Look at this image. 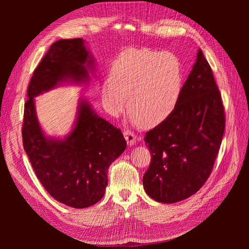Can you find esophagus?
<instances>
[{
	"mask_svg": "<svg viewBox=\"0 0 249 249\" xmlns=\"http://www.w3.org/2000/svg\"><path fill=\"white\" fill-rule=\"evenodd\" d=\"M124 136L129 145H134L135 143H136V140H137L136 135H135L131 130H125L124 132Z\"/></svg>",
	"mask_w": 249,
	"mask_h": 249,
	"instance_id": "34e87169",
	"label": "esophagus"
}]
</instances>
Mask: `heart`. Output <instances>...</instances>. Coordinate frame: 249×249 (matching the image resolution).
I'll use <instances>...</instances> for the list:
<instances>
[{
	"mask_svg": "<svg viewBox=\"0 0 249 249\" xmlns=\"http://www.w3.org/2000/svg\"><path fill=\"white\" fill-rule=\"evenodd\" d=\"M102 85V100L112 115L126 107L142 125L152 127L175 111L183 89V67L171 54L149 49L124 52L112 64Z\"/></svg>",
	"mask_w": 249,
	"mask_h": 249,
	"instance_id": "heart-1",
	"label": "heart"
}]
</instances>
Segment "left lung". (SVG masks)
<instances>
[{
    "label": "left lung",
    "instance_id": "left-lung-1",
    "mask_svg": "<svg viewBox=\"0 0 249 249\" xmlns=\"http://www.w3.org/2000/svg\"><path fill=\"white\" fill-rule=\"evenodd\" d=\"M224 127L221 94L199 50L175 111L145 134L152 155L143 176L148 196L173 203L196 193L212 172Z\"/></svg>",
    "mask_w": 249,
    "mask_h": 249
}]
</instances>
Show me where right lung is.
<instances>
[{"mask_svg": "<svg viewBox=\"0 0 249 249\" xmlns=\"http://www.w3.org/2000/svg\"><path fill=\"white\" fill-rule=\"evenodd\" d=\"M92 65L82 38L53 43L29 83L21 129L24 148L44 189L76 209L92 206L104 196L109 166L124 153L126 142L120 129L97 116L85 100L80 102L69 136L47 138L36 116L34 97L61 82L87 81V69Z\"/></svg>", "mask_w": 249, "mask_h": 249, "instance_id": "1", "label": "right lung"}]
</instances>
